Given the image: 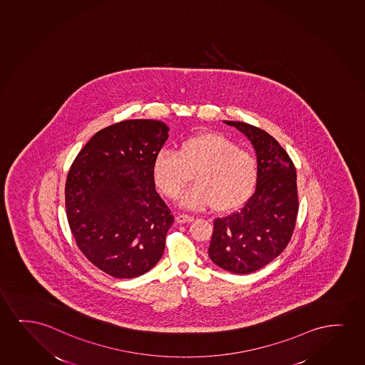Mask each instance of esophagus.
I'll return each mask as SVG.
<instances>
[{"mask_svg": "<svg viewBox=\"0 0 365 365\" xmlns=\"http://www.w3.org/2000/svg\"><path fill=\"white\" fill-rule=\"evenodd\" d=\"M175 220H177L178 223H190V222L195 220V217H193V215H185V213H180V215L175 217Z\"/></svg>", "mask_w": 365, "mask_h": 365, "instance_id": "34e87169", "label": "esophagus"}]
</instances>
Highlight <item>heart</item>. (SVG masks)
<instances>
[{
	"instance_id": "1",
	"label": "heart",
	"mask_w": 365,
	"mask_h": 365,
	"mask_svg": "<svg viewBox=\"0 0 365 365\" xmlns=\"http://www.w3.org/2000/svg\"><path fill=\"white\" fill-rule=\"evenodd\" d=\"M193 172L195 183L180 197V205L190 210L215 205L220 212L243 205L258 175L255 155L215 132L187 138L178 152L160 150L153 160L155 185L170 200L180 195Z\"/></svg>"
}]
</instances>
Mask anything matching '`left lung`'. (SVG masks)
<instances>
[{"instance_id":"left-lung-1","label":"left lung","mask_w":365,"mask_h":365,"mask_svg":"<svg viewBox=\"0 0 365 365\" xmlns=\"http://www.w3.org/2000/svg\"><path fill=\"white\" fill-rule=\"evenodd\" d=\"M243 132L257 153L255 195L238 212L215 218L208 255L223 269L248 274L285 250L299 210L297 170L284 148L269 133L245 122L225 120Z\"/></svg>"}]
</instances>
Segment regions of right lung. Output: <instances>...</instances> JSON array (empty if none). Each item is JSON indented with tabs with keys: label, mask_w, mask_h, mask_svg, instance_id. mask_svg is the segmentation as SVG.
<instances>
[{
	"label": "right lung",
	"mask_w": 365,
	"mask_h": 365,
	"mask_svg": "<svg viewBox=\"0 0 365 365\" xmlns=\"http://www.w3.org/2000/svg\"><path fill=\"white\" fill-rule=\"evenodd\" d=\"M168 130L155 120L108 125L86 143L68 170L66 215L76 245L115 278L145 274L165 252L175 217L155 190L153 160Z\"/></svg>",
	"instance_id": "right-lung-1"
}]
</instances>
